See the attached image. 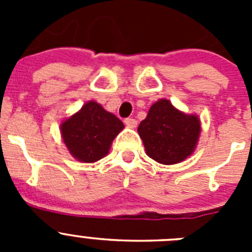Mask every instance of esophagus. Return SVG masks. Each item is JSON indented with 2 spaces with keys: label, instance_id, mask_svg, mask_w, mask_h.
Returning a JSON list of instances; mask_svg holds the SVG:
<instances>
[{
  "label": "esophagus",
  "instance_id": "34e87169",
  "mask_svg": "<svg viewBox=\"0 0 252 252\" xmlns=\"http://www.w3.org/2000/svg\"><path fill=\"white\" fill-rule=\"evenodd\" d=\"M125 125L130 128H135L137 125V121L135 119H126L125 120Z\"/></svg>",
  "mask_w": 252,
  "mask_h": 252
}]
</instances>
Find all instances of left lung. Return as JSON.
I'll list each match as a JSON object with an SVG mask.
<instances>
[{
	"label": "left lung",
	"mask_w": 252,
	"mask_h": 252,
	"mask_svg": "<svg viewBox=\"0 0 252 252\" xmlns=\"http://www.w3.org/2000/svg\"><path fill=\"white\" fill-rule=\"evenodd\" d=\"M137 132L151 159L171 165L192 155L201 133V121L198 116L177 110L168 99H159L140 122Z\"/></svg>",
	"instance_id": "8db88e82"
}]
</instances>
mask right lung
Masks as SVG:
<instances>
[{
    "label": "right lung",
    "instance_id": "1",
    "mask_svg": "<svg viewBox=\"0 0 252 252\" xmlns=\"http://www.w3.org/2000/svg\"><path fill=\"white\" fill-rule=\"evenodd\" d=\"M124 127L121 120L113 113L90 101L63 121L60 132L73 158L82 162H94L108 154L113 139Z\"/></svg>",
    "mask_w": 252,
    "mask_h": 252
}]
</instances>
